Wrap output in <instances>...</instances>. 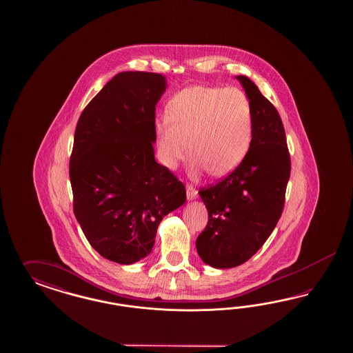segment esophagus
<instances>
[{"label":"esophagus","instance_id":"34e87169","mask_svg":"<svg viewBox=\"0 0 353 353\" xmlns=\"http://www.w3.org/2000/svg\"><path fill=\"white\" fill-rule=\"evenodd\" d=\"M186 195L188 201H194L196 198V190L192 189V186H186Z\"/></svg>","mask_w":353,"mask_h":353}]
</instances>
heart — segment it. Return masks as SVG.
<instances>
[{
	"instance_id": "1",
	"label": "heart",
	"mask_w": 353,
	"mask_h": 353,
	"mask_svg": "<svg viewBox=\"0 0 353 353\" xmlns=\"http://www.w3.org/2000/svg\"><path fill=\"white\" fill-rule=\"evenodd\" d=\"M165 115L155 124L165 167L174 168L192 151L196 171L226 176L246 158L252 141V107L241 89L185 88L168 102Z\"/></svg>"
}]
</instances>
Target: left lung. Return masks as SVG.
<instances>
[{
    "mask_svg": "<svg viewBox=\"0 0 353 353\" xmlns=\"http://www.w3.org/2000/svg\"><path fill=\"white\" fill-rule=\"evenodd\" d=\"M252 107V141L246 158L223 181L201 189L208 223L196 251L217 269L246 263L265 243L285 204L290 179L286 134L276 107L247 76H235Z\"/></svg>",
    "mask_w": 353,
    "mask_h": 353,
    "instance_id": "left-lung-1",
    "label": "left lung"
}]
</instances>
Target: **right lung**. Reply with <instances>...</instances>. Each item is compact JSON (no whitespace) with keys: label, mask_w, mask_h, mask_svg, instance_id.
I'll use <instances>...</instances> for the list:
<instances>
[{"label":"right lung","mask_w":353,"mask_h":353,"mask_svg":"<svg viewBox=\"0 0 353 353\" xmlns=\"http://www.w3.org/2000/svg\"><path fill=\"white\" fill-rule=\"evenodd\" d=\"M161 74L114 76L80 115L70 161L74 214L90 246L118 264L148 256L164 216L186 190L155 161V106Z\"/></svg>","instance_id":"add662e5"}]
</instances>
